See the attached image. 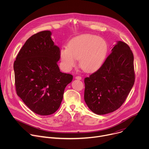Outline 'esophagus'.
<instances>
[{
	"mask_svg": "<svg viewBox=\"0 0 149 149\" xmlns=\"http://www.w3.org/2000/svg\"><path fill=\"white\" fill-rule=\"evenodd\" d=\"M75 79H78V80H81V79H82V78H81V77H80V76H76V77H75Z\"/></svg>",
	"mask_w": 149,
	"mask_h": 149,
	"instance_id": "34e87169",
	"label": "esophagus"
}]
</instances>
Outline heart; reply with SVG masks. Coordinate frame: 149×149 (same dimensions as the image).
Returning <instances> with one entry per match:
<instances>
[{
    "label": "heart",
    "instance_id": "heart-1",
    "mask_svg": "<svg viewBox=\"0 0 149 149\" xmlns=\"http://www.w3.org/2000/svg\"><path fill=\"white\" fill-rule=\"evenodd\" d=\"M108 44L101 37L90 34H83L72 38L67 48L60 52L62 67L71 70L79 59L80 67L85 71L91 72L98 70L107 56Z\"/></svg>",
    "mask_w": 149,
    "mask_h": 149
}]
</instances>
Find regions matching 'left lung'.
<instances>
[{"mask_svg":"<svg viewBox=\"0 0 149 149\" xmlns=\"http://www.w3.org/2000/svg\"><path fill=\"white\" fill-rule=\"evenodd\" d=\"M133 63L129 45L117 41L102 66L84 79V100L93 113L106 114L121 107L134 84Z\"/></svg>","mask_w":149,"mask_h":149,"instance_id":"1","label":"left lung"}]
</instances>
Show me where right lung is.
<instances>
[{
	"instance_id": "obj_1",
	"label": "right lung",
	"mask_w": 149,
	"mask_h": 149,
	"mask_svg": "<svg viewBox=\"0 0 149 149\" xmlns=\"http://www.w3.org/2000/svg\"><path fill=\"white\" fill-rule=\"evenodd\" d=\"M49 31L31 36L19 52L13 69L16 91L35 113L48 116L59 107L65 88L73 78L60 71L59 48Z\"/></svg>"
}]
</instances>
